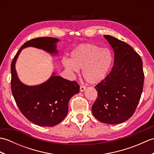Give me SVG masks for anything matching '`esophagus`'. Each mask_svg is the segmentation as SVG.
Here are the masks:
<instances>
[{
    "instance_id": "1",
    "label": "esophagus",
    "mask_w": 154,
    "mask_h": 154,
    "mask_svg": "<svg viewBox=\"0 0 154 154\" xmlns=\"http://www.w3.org/2000/svg\"><path fill=\"white\" fill-rule=\"evenodd\" d=\"M85 89H86L85 87H84L83 85L80 86V91H81V92H83V91H85Z\"/></svg>"
}]
</instances>
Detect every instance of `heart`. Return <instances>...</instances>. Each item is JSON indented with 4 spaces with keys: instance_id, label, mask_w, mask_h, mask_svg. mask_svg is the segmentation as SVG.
Instances as JSON below:
<instances>
[{
    "instance_id": "heart-1",
    "label": "heart",
    "mask_w": 154,
    "mask_h": 154,
    "mask_svg": "<svg viewBox=\"0 0 154 154\" xmlns=\"http://www.w3.org/2000/svg\"><path fill=\"white\" fill-rule=\"evenodd\" d=\"M113 61L110 49L93 44H81L71 51L69 60L65 59L62 64L72 74L79 73L82 68L85 79L90 84L97 85L106 79Z\"/></svg>"
}]
</instances>
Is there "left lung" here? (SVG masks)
Returning a JSON list of instances; mask_svg holds the SVG:
<instances>
[{"label":"left lung","mask_w":154,"mask_h":154,"mask_svg":"<svg viewBox=\"0 0 154 154\" xmlns=\"http://www.w3.org/2000/svg\"><path fill=\"white\" fill-rule=\"evenodd\" d=\"M104 37L113 49L114 65L106 79L94 87L98 97L92 112L100 122L117 124L129 119L138 106L144 79L142 60L125 42Z\"/></svg>","instance_id":"1"}]
</instances>
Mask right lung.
I'll return each instance as SVG.
<instances>
[{"label":"right lung","mask_w":154,"mask_h":154,"mask_svg":"<svg viewBox=\"0 0 154 154\" xmlns=\"http://www.w3.org/2000/svg\"><path fill=\"white\" fill-rule=\"evenodd\" d=\"M60 40L51 37L37 38L22 45L11 63V89L16 104L24 116L35 124L54 126L60 123L68 112L71 98L79 92V85L56 75L53 72L49 79L40 85H26L19 79L16 62L23 49L33 47L51 56L58 55L57 44Z\"/></svg>","instance_id":"add662e5"}]
</instances>
